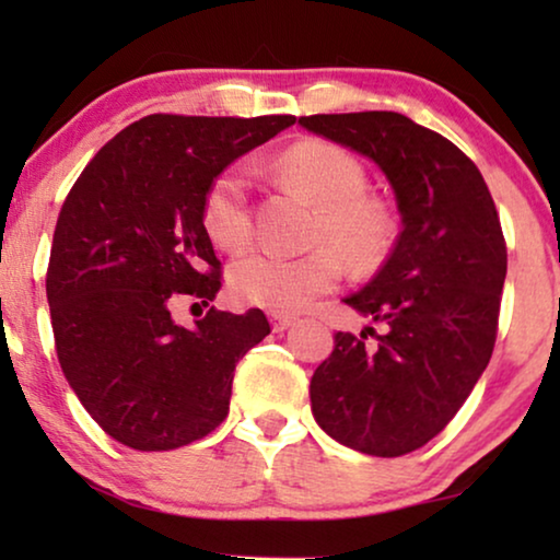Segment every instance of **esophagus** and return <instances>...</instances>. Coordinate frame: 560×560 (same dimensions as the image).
I'll use <instances>...</instances> for the list:
<instances>
[{
    "mask_svg": "<svg viewBox=\"0 0 560 560\" xmlns=\"http://www.w3.org/2000/svg\"><path fill=\"white\" fill-rule=\"evenodd\" d=\"M270 320H272V331L275 334L288 331L290 326H295V318L293 316H282V313H270Z\"/></svg>",
    "mask_w": 560,
    "mask_h": 560,
    "instance_id": "obj_1",
    "label": "esophagus"
}]
</instances>
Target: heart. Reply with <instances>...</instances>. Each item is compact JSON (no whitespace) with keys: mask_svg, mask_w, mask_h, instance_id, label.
<instances>
[{"mask_svg":"<svg viewBox=\"0 0 560 560\" xmlns=\"http://www.w3.org/2000/svg\"><path fill=\"white\" fill-rule=\"evenodd\" d=\"M280 175L318 206L311 229L316 249L298 257L252 252L232 265L229 288L244 305L288 316L339 288L347 270L341 254L357 270H374L385 262L397 224L393 209L366 194L370 178L362 160L339 144L320 140L295 144L280 158ZM201 224L224 252H242L252 242L249 175L242 165H229L213 175L201 201Z\"/></svg>","mask_w":560,"mask_h":560,"instance_id":"heart-1","label":"heart"}]
</instances>
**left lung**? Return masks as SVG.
<instances>
[{"instance_id":"8db88e82","label":"left lung","mask_w":560,"mask_h":560,"mask_svg":"<svg viewBox=\"0 0 560 560\" xmlns=\"http://www.w3.org/2000/svg\"><path fill=\"white\" fill-rule=\"evenodd\" d=\"M311 132L372 158L393 183L402 232L347 305L377 320L339 331L313 372L318 425L370 456H405L446 428L494 351L508 244L479 167L397 112L311 114Z\"/></svg>"}]
</instances>
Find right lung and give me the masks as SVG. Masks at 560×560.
Returning a JSON list of instances; mask_svg holds the SVG:
<instances>
[{
	"instance_id": "add662e5",
	"label": "right lung",
	"mask_w": 560,
	"mask_h": 560,
	"mask_svg": "<svg viewBox=\"0 0 560 560\" xmlns=\"http://www.w3.org/2000/svg\"><path fill=\"white\" fill-rule=\"evenodd\" d=\"M293 121L150 114L68 190L45 275L52 339L68 385L114 441L171 451L226 418L236 362L270 334L265 313L211 305L186 328L171 308L183 295L209 305L221 288L201 224L211 178Z\"/></svg>"
}]
</instances>
